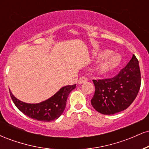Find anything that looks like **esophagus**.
<instances>
[{"label":"esophagus","mask_w":149,"mask_h":149,"mask_svg":"<svg viewBox=\"0 0 149 149\" xmlns=\"http://www.w3.org/2000/svg\"><path fill=\"white\" fill-rule=\"evenodd\" d=\"M87 80H88V79H87L86 77L82 76V77H80L79 79H78V84H82V83H85V82H87Z\"/></svg>","instance_id":"34e87169"}]
</instances>
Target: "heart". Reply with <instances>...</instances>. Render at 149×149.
<instances>
[{
  "label": "heart",
  "instance_id": "heart-1",
  "mask_svg": "<svg viewBox=\"0 0 149 149\" xmlns=\"http://www.w3.org/2000/svg\"><path fill=\"white\" fill-rule=\"evenodd\" d=\"M112 51L106 49L97 54L96 58L102 59L97 66V72L100 74H107L114 71L120 64L119 55L112 54Z\"/></svg>",
  "mask_w": 149,
  "mask_h": 149
}]
</instances>
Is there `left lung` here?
<instances>
[{"label": "left lung", "instance_id": "left-lung-1", "mask_svg": "<svg viewBox=\"0 0 149 149\" xmlns=\"http://www.w3.org/2000/svg\"><path fill=\"white\" fill-rule=\"evenodd\" d=\"M95 95L92 106L100 113L113 115L125 110L137 96L141 85L139 61L134 54L113 78L93 80Z\"/></svg>", "mask_w": 149, "mask_h": 149}]
</instances>
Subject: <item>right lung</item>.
<instances>
[{
	"mask_svg": "<svg viewBox=\"0 0 149 149\" xmlns=\"http://www.w3.org/2000/svg\"><path fill=\"white\" fill-rule=\"evenodd\" d=\"M76 86V84L62 87L50 98L38 104L25 103L17 99L10 90V94L15 106L24 114L36 120L49 122L63 113L69 93Z\"/></svg>",
	"mask_w": 149,
	"mask_h": 149,
	"instance_id": "right-lung-1",
	"label": "right lung"
}]
</instances>
